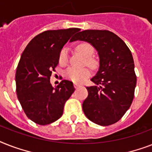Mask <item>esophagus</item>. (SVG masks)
Wrapping results in <instances>:
<instances>
[{"label": "esophagus", "instance_id": "1", "mask_svg": "<svg viewBox=\"0 0 152 152\" xmlns=\"http://www.w3.org/2000/svg\"><path fill=\"white\" fill-rule=\"evenodd\" d=\"M74 87H75V88H78L80 87V84H78V83H74Z\"/></svg>", "mask_w": 152, "mask_h": 152}]
</instances>
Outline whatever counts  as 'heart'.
Returning a JSON list of instances; mask_svg holds the SVG:
<instances>
[{
    "instance_id": "1",
    "label": "heart",
    "mask_w": 152,
    "mask_h": 152,
    "mask_svg": "<svg viewBox=\"0 0 152 152\" xmlns=\"http://www.w3.org/2000/svg\"><path fill=\"white\" fill-rule=\"evenodd\" d=\"M76 50L78 52H80L81 54H83L84 57H88L87 58V63L90 66L93 67L95 65V60L91 58V55L94 53V49L90 44L88 43H81L77 46ZM59 64L61 65H64L67 64L68 60H69V51L68 49H62L61 51L60 52L59 54ZM67 78L69 79L70 80L73 81L75 83H82L90 76V71L88 69H76L71 67L67 69L65 72Z\"/></svg>"
}]
</instances>
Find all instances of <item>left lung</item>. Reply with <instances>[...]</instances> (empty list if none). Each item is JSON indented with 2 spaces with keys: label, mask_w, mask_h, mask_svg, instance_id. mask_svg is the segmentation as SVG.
<instances>
[{
  "label": "left lung",
  "mask_w": 152,
  "mask_h": 152,
  "mask_svg": "<svg viewBox=\"0 0 152 152\" xmlns=\"http://www.w3.org/2000/svg\"><path fill=\"white\" fill-rule=\"evenodd\" d=\"M77 40L90 43L99 57V70L91 79L95 85L87 87L83 113L97 125L114 124L126 113L134 97L137 76L132 53L122 39L106 30H85L70 41Z\"/></svg>",
  "instance_id": "8db88e82"
}]
</instances>
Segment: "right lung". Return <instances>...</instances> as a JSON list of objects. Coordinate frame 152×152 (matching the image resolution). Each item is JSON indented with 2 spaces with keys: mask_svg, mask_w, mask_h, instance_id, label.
Instances as JSON below:
<instances>
[{
  "mask_svg": "<svg viewBox=\"0 0 152 152\" xmlns=\"http://www.w3.org/2000/svg\"><path fill=\"white\" fill-rule=\"evenodd\" d=\"M80 30L42 32L30 42L21 55L15 72L17 97L27 118L36 124L49 125L58 120L65 102L75 91L71 81L64 80L53 88L50 79L61 49Z\"/></svg>",
  "mask_w": 152,
  "mask_h": 152,
  "instance_id": "obj_1",
  "label": "right lung"
}]
</instances>
